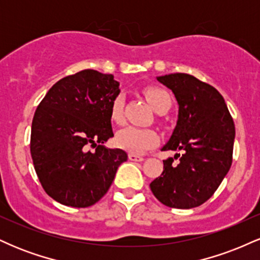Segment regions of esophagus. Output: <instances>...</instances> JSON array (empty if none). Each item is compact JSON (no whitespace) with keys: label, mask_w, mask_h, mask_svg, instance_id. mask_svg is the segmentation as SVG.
I'll return each mask as SVG.
<instances>
[{"label":"esophagus","mask_w":260,"mask_h":260,"mask_svg":"<svg viewBox=\"0 0 260 260\" xmlns=\"http://www.w3.org/2000/svg\"><path fill=\"white\" fill-rule=\"evenodd\" d=\"M128 159H129L131 161H143V160H144V157H143L142 155L129 153V154H128Z\"/></svg>","instance_id":"34e87169"}]
</instances>
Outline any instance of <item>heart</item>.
Listing matches in <instances>:
<instances>
[{"instance_id":"1","label":"heart","mask_w":260,"mask_h":260,"mask_svg":"<svg viewBox=\"0 0 260 260\" xmlns=\"http://www.w3.org/2000/svg\"><path fill=\"white\" fill-rule=\"evenodd\" d=\"M148 103L157 113H165L171 107V96L166 90L159 86H148L144 90ZM124 104L126 96L123 92H118L113 96L110 105V117L116 124H122L124 121ZM159 137L155 131L149 128L126 127L116 134L115 143L118 148L131 153H143L149 148L156 145Z\"/></svg>"}]
</instances>
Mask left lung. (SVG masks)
I'll use <instances>...</instances> for the list:
<instances>
[{
  "label": "left lung",
  "instance_id": "obj_1",
  "mask_svg": "<svg viewBox=\"0 0 260 260\" xmlns=\"http://www.w3.org/2000/svg\"><path fill=\"white\" fill-rule=\"evenodd\" d=\"M156 79L171 89L178 103L177 124L161 150L181 154L164 160L162 174L150 189L166 207H199L215 193L231 168L234 120L222 95L196 77L174 73Z\"/></svg>",
  "mask_w": 260,
  "mask_h": 260
}]
</instances>
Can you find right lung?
<instances>
[{
  "instance_id": "obj_1",
  "label": "right lung",
  "mask_w": 260,
  "mask_h": 260,
  "mask_svg": "<svg viewBox=\"0 0 260 260\" xmlns=\"http://www.w3.org/2000/svg\"><path fill=\"white\" fill-rule=\"evenodd\" d=\"M118 85L112 74L84 70L58 80L39 104L30 154L41 186L56 202L73 208L95 204L127 161L126 151L103 145L113 137L110 105Z\"/></svg>"
}]
</instances>
